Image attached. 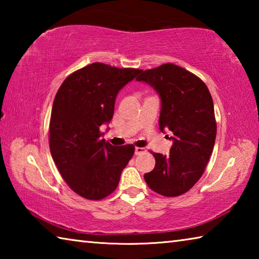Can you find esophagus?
I'll use <instances>...</instances> for the list:
<instances>
[{
    "mask_svg": "<svg viewBox=\"0 0 259 259\" xmlns=\"http://www.w3.org/2000/svg\"><path fill=\"white\" fill-rule=\"evenodd\" d=\"M143 153H145V148H143V147H136L135 148V154L136 155H140V154H143Z\"/></svg>",
    "mask_w": 259,
    "mask_h": 259,
    "instance_id": "34e87169",
    "label": "esophagus"
}]
</instances>
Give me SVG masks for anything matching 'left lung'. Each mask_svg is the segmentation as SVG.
Listing matches in <instances>:
<instances>
[{
    "label": "left lung",
    "mask_w": 259,
    "mask_h": 259,
    "mask_svg": "<svg viewBox=\"0 0 259 259\" xmlns=\"http://www.w3.org/2000/svg\"><path fill=\"white\" fill-rule=\"evenodd\" d=\"M136 80L160 96V130L172 134L169 155L153 153L155 166L144 178L159 194L178 196L201 178L213 150L217 125L211 95L202 80L174 64L142 71Z\"/></svg>",
    "instance_id": "obj_1"
}]
</instances>
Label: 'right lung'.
I'll use <instances>...</instances> for the list:
<instances>
[{"mask_svg":"<svg viewBox=\"0 0 259 259\" xmlns=\"http://www.w3.org/2000/svg\"><path fill=\"white\" fill-rule=\"evenodd\" d=\"M140 72L94 63L71 74L56 95L50 152L61 177L82 198L102 200L111 194L134 155L133 145L105 142L100 126L111 122L117 94Z\"/></svg>","mask_w":259,"mask_h":259,"instance_id":"obj_1","label":"right lung"}]
</instances>
